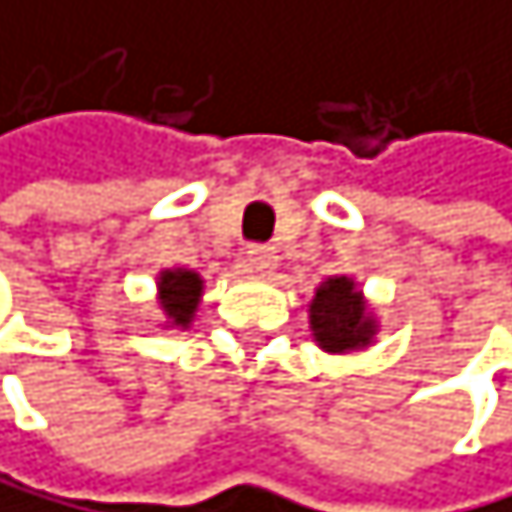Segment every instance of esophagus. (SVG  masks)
<instances>
[{
    "label": "esophagus",
    "mask_w": 512,
    "mask_h": 512,
    "mask_svg": "<svg viewBox=\"0 0 512 512\" xmlns=\"http://www.w3.org/2000/svg\"><path fill=\"white\" fill-rule=\"evenodd\" d=\"M245 264H248V270H254V274H270V270L277 267V251L270 245H251L245 251Z\"/></svg>",
    "instance_id": "34e87169"
}]
</instances>
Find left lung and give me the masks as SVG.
<instances>
[{"mask_svg": "<svg viewBox=\"0 0 512 512\" xmlns=\"http://www.w3.org/2000/svg\"><path fill=\"white\" fill-rule=\"evenodd\" d=\"M309 328L325 353H353L376 341L379 321L350 277H328L309 302Z\"/></svg>", "mask_w": 512, "mask_h": 512, "instance_id": "1", "label": "left lung"}]
</instances>
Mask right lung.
I'll return each instance as SVG.
<instances>
[{
	"instance_id": "obj_1",
	"label": "right lung",
	"mask_w": 512,
	"mask_h": 512,
	"mask_svg": "<svg viewBox=\"0 0 512 512\" xmlns=\"http://www.w3.org/2000/svg\"><path fill=\"white\" fill-rule=\"evenodd\" d=\"M155 290H159V309L165 315V328H191L203 296L200 274L187 267H168L155 277Z\"/></svg>"
}]
</instances>
